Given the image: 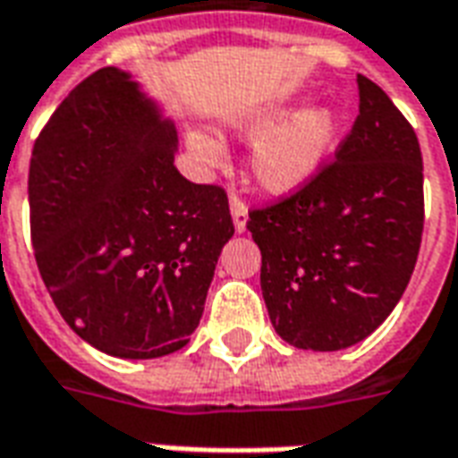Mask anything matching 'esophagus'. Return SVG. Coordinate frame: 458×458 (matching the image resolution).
<instances>
[{
	"mask_svg": "<svg viewBox=\"0 0 458 458\" xmlns=\"http://www.w3.org/2000/svg\"><path fill=\"white\" fill-rule=\"evenodd\" d=\"M230 213H233V225H235V230L245 233V228H248V206L235 193H230Z\"/></svg>",
	"mask_w": 458,
	"mask_h": 458,
	"instance_id": "obj_1",
	"label": "esophagus"
}]
</instances>
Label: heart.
Returning a JSON list of instances; mask_svg holds the SVG:
<instances>
[{
    "label": "heart",
    "mask_w": 458,
    "mask_h": 458,
    "mask_svg": "<svg viewBox=\"0 0 458 458\" xmlns=\"http://www.w3.org/2000/svg\"><path fill=\"white\" fill-rule=\"evenodd\" d=\"M240 131L250 140H262L252 154V174L269 193H294L317 176L336 149L341 114L321 105L297 113L292 105H269L242 120ZM189 149L206 164H218L220 141L208 131H189Z\"/></svg>",
    "instance_id": "obj_1"
}]
</instances>
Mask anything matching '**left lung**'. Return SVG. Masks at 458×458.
I'll use <instances>...</instances> for the list:
<instances>
[{"label": "left lung", "mask_w": 458, "mask_h": 458, "mask_svg": "<svg viewBox=\"0 0 458 458\" xmlns=\"http://www.w3.org/2000/svg\"><path fill=\"white\" fill-rule=\"evenodd\" d=\"M358 98L336 159L248 220L269 321L304 351H341L370 336L407 289L422 242L417 134L365 75Z\"/></svg>", "instance_id": "obj_1"}]
</instances>
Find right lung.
Masks as SVG:
<instances>
[{
  "mask_svg": "<svg viewBox=\"0 0 458 458\" xmlns=\"http://www.w3.org/2000/svg\"><path fill=\"white\" fill-rule=\"evenodd\" d=\"M176 127L120 68L75 85L31 151L41 279L78 336L114 358L179 351L203 317L228 196L174 166Z\"/></svg>",
  "mask_w": 458,
  "mask_h": 458,
  "instance_id": "obj_1",
  "label": "right lung"
}]
</instances>
